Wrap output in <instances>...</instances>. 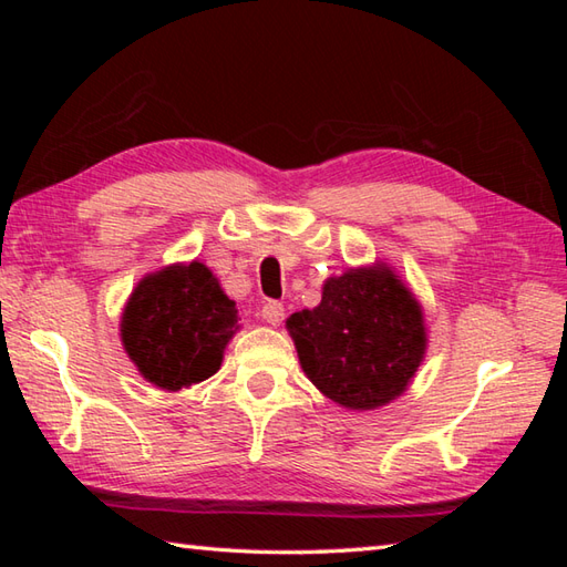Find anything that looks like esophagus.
I'll return each instance as SVG.
<instances>
[{
    "label": "esophagus",
    "mask_w": 567,
    "mask_h": 567,
    "mask_svg": "<svg viewBox=\"0 0 567 567\" xmlns=\"http://www.w3.org/2000/svg\"><path fill=\"white\" fill-rule=\"evenodd\" d=\"M260 317L270 323V327H280L285 319V307L282 302H265L260 309Z\"/></svg>",
    "instance_id": "obj_1"
}]
</instances>
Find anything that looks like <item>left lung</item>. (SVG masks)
<instances>
[{
  "label": "left lung",
  "mask_w": 567,
  "mask_h": 567,
  "mask_svg": "<svg viewBox=\"0 0 567 567\" xmlns=\"http://www.w3.org/2000/svg\"><path fill=\"white\" fill-rule=\"evenodd\" d=\"M287 331L307 378L346 409L392 402L426 353L421 305L382 262L329 277L321 305L292 315Z\"/></svg>",
  "instance_id": "obj_1"
}]
</instances>
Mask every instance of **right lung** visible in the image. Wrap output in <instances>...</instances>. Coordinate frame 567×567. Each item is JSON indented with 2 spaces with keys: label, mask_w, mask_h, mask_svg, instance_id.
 <instances>
[{
  "label": "right lung",
  "mask_w": 567,
  "mask_h": 567,
  "mask_svg": "<svg viewBox=\"0 0 567 567\" xmlns=\"http://www.w3.org/2000/svg\"><path fill=\"white\" fill-rule=\"evenodd\" d=\"M238 329V309L207 265L146 275L122 317V343L138 372L161 390L177 392L212 378Z\"/></svg>",
  "instance_id": "right-lung-1"
}]
</instances>
